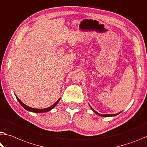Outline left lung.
Wrapping results in <instances>:
<instances>
[{
    "label": "left lung",
    "instance_id": "left-lung-1",
    "mask_svg": "<svg viewBox=\"0 0 147 147\" xmlns=\"http://www.w3.org/2000/svg\"><path fill=\"white\" fill-rule=\"evenodd\" d=\"M90 109H92V110L93 111H94V113H95V114H97V115H98L101 116H103V117H111V116H116V115H119L120 113H121V112H120V113H117V114H113V115H101V114H99V113H97V112L95 111L94 109H92V107H91L90 105Z\"/></svg>",
    "mask_w": 147,
    "mask_h": 147
}]
</instances>
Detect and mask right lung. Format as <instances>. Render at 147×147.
<instances>
[{"label":"right lung","mask_w":147,"mask_h":147,"mask_svg":"<svg viewBox=\"0 0 147 147\" xmlns=\"http://www.w3.org/2000/svg\"><path fill=\"white\" fill-rule=\"evenodd\" d=\"M16 98H17L18 101H19V103L21 104V105H22L23 107V108H24L25 109H26V110L28 111L32 112V113H46V112L50 111L51 110H52V109H53L55 106L57 105V103H59L60 99H61V98H59L56 102H55L54 104L52 105V106L48 107V108H46V109H34V108H32V107H30L29 106L26 105L23 103V102L21 101V100L19 98H18L17 96H16Z\"/></svg>","instance_id":"obj_1"}]
</instances>
